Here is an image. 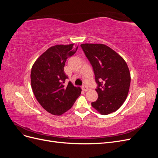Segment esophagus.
Wrapping results in <instances>:
<instances>
[{
    "label": "esophagus",
    "instance_id": "obj_1",
    "mask_svg": "<svg viewBox=\"0 0 158 158\" xmlns=\"http://www.w3.org/2000/svg\"><path fill=\"white\" fill-rule=\"evenodd\" d=\"M82 89L83 91H84V92H87V91L89 89L88 86H86V85H83V86L82 87Z\"/></svg>",
    "mask_w": 158,
    "mask_h": 158
}]
</instances>
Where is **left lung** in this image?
<instances>
[{"mask_svg":"<svg viewBox=\"0 0 158 158\" xmlns=\"http://www.w3.org/2000/svg\"><path fill=\"white\" fill-rule=\"evenodd\" d=\"M92 64L98 98L92 107L106 115L116 111L126 100L131 84V74L123 57L104 44L81 45Z\"/></svg>","mask_w":158,"mask_h":158,"instance_id":"8db88e82","label":"left lung"}]
</instances>
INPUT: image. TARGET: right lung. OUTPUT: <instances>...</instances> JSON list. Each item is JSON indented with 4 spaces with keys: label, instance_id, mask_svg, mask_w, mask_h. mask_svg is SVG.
<instances>
[{
    "label": "right lung",
    "instance_id": "right-lung-1",
    "mask_svg": "<svg viewBox=\"0 0 158 158\" xmlns=\"http://www.w3.org/2000/svg\"><path fill=\"white\" fill-rule=\"evenodd\" d=\"M74 44L52 46L40 55L33 64L31 85L37 102L47 112L61 115L69 110L81 94L64 72L65 62L77 51Z\"/></svg>",
    "mask_w": 158,
    "mask_h": 158
}]
</instances>
